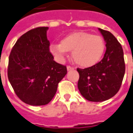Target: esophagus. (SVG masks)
<instances>
[{
	"mask_svg": "<svg viewBox=\"0 0 133 133\" xmlns=\"http://www.w3.org/2000/svg\"><path fill=\"white\" fill-rule=\"evenodd\" d=\"M66 69H67V71H70V70H73V69H74V67L70 66H66Z\"/></svg>",
	"mask_w": 133,
	"mask_h": 133,
	"instance_id": "obj_1",
	"label": "esophagus"
}]
</instances>
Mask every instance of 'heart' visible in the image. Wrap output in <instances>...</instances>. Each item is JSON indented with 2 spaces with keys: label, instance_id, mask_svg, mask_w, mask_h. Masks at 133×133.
<instances>
[{
  "label": "heart",
  "instance_id": "b5f03b06",
  "mask_svg": "<svg viewBox=\"0 0 133 133\" xmlns=\"http://www.w3.org/2000/svg\"><path fill=\"white\" fill-rule=\"evenodd\" d=\"M51 54L62 61L66 52H72V58L81 67L88 68L98 64L105 51V42L98 35L87 32H75L64 37L60 44L50 47Z\"/></svg>",
  "mask_w": 133,
  "mask_h": 133
}]
</instances>
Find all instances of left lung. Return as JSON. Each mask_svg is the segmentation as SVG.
<instances>
[{"label":"left lung","mask_w":133,"mask_h":133,"mask_svg":"<svg viewBox=\"0 0 133 133\" xmlns=\"http://www.w3.org/2000/svg\"><path fill=\"white\" fill-rule=\"evenodd\" d=\"M106 42V52L98 64L77 68V87L85 99L101 102L115 96L120 88L125 72L124 53L121 44L110 32L98 28Z\"/></svg>","instance_id":"left-lung-1"}]
</instances>
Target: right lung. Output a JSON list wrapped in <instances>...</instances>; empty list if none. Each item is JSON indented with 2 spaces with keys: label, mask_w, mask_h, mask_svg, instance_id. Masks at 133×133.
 Here are the masks:
<instances>
[{
  "label": "right lung",
  "mask_w": 133,
  "mask_h": 133,
  "mask_svg": "<svg viewBox=\"0 0 133 133\" xmlns=\"http://www.w3.org/2000/svg\"><path fill=\"white\" fill-rule=\"evenodd\" d=\"M48 26L26 32L17 40L9 58L8 78L20 99L32 106L46 105L56 93L66 66L58 64L49 51Z\"/></svg>",
  "instance_id": "right-lung-1"
}]
</instances>
